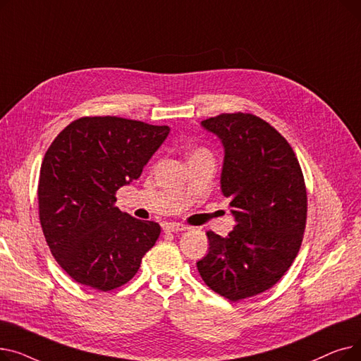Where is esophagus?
Returning <instances> with one entry per match:
<instances>
[{
	"mask_svg": "<svg viewBox=\"0 0 361 361\" xmlns=\"http://www.w3.org/2000/svg\"><path fill=\"white\" fill-rule=\"evenodd\" d=\"M188 226L177 222H166L164 224V231L166 233H180V231H187Z\"/></svg>",
	"mask_w": 361,
	"mask_h": 361,
	"instance_id": "34e87169",
	"label": "esophagus"
}]
</instances>
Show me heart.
Segmentation results:
<instances>
[{
    "label": "heart",
    "instance_id": "1",
    "mask_svg": "<svg viewBox=\"0 0 361 361\" xmlns=\"http://www.w3.org/2000/svg\"><path fill=\"white\" fill-rule=\"evenodd\" d=\"M200 154H206V152H204V150H196L193 155H200ZM193 155H192V157H193Z\"/></svg>",
    "mask_w": 361,
    "mask_h": 361
}]
</instances>
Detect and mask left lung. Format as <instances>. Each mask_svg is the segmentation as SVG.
<instances>
[{
    "label": "left lung",
    "mask_w": 361,
    "mask_h": 361,
    "mask_svg": "<svg viewBox=\"0 0 361 361\" xmlns=\"http://www.w3.org/2000/svg\"><path fill=\"white\" fill-rule=\"evenodd\" d=\"M200 126L224 147L221 193L235 225L228 237L207 231L209 253L197 262L204 283L231 301L269 290L301 245L307 193L288 142L252 114H221Z\"/></svg>",
    "instance_id": "1"
}]
</instances>
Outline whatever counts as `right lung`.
<instances>
[{"label": "right lung", "instance_id": "obj_1", "mask_svg": "<svg viewBox=\"0 0 361 361\" xmlns=\"http://www.w3.org/2000/svg\"><path fill=\"white\" fill-rule=\"evenodd\" d=\"M169 135L168 126L118 117L68 124L47 150L37 200L45 240L79 283L111 291L128 282L161 226L123 214L116 192L137 180Z\"/></svg>", "mask_w": 361, "mask_h": 361}]
</instances>
